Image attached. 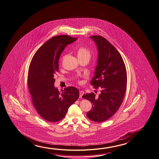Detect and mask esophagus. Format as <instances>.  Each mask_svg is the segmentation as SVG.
<instances>
[{"label": "esophagus", "instance_id": "34e87169", "mask_svg": "<svg viewBox=\"0 0 159 159\" xmlns=\"http://www.w3.org/2000/svg\"><path fill=\"white\" fill-rule=\"evenodd\" d=\"M84 94V91H83L82 90H81V91H80V98H82V96H83V95Z\"/></svg>", "mask_w": 159, "mask_h": 159}]
</instances>
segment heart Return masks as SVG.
I'll use <instances>...</instances> for the list:
<instances>
[{
    "label": "heart",
    "instance_id": "b5f03b06",
    "mask_svg": "<svg viewBox=\"0 0 159 159\" xmlns=\"http://www.w3.org/2000/svg\"><path fill=\"white\" fill-rule=\"evenodd\" d=\"M77 56L78 60H85L88 62L90 59L91 54L90 50H89L85 47L82 46L77 50Z\"/></svg>",
    "mask_w": 159,
    "mask_h": 159
}]
</instances>
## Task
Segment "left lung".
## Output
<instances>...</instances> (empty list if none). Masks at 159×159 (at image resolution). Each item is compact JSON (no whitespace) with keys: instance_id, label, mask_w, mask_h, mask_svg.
<instances>
[{"instance_id":"1","label":"left lung","mask_w":159,"mask_h":159,"mask_svg":"<svg viewBox=\"0 0 159 159\" xmlns=\"http://www.w3.org/2000/svg\"><path fill=\"white\" fill-rule=\"evenodd\" d=\"M98 51L97 66L91 84L101 90L98 97L94 93L84 94L82 98L93 104L87 113L90 120L102 122L118 110L127 89L126 68L121 55L116 48L101 36H90Z\"/></svg>"}]
</instances>
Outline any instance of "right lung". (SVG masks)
I'll use <instances>...</instances> for the list:
<instances>
[{
    "label": "right lung",
    "mask_w": 159,
    "mask_h": 159,
    "mask_svg": "<svg viewBox=\"0 0 159 159\" xmlns=\"http://www.w3.org/2000/svg\"><path fill=\"white\" fill-rule=\"evenodd\" d=\"M77 39L67 35L52 37L38 49L31 61L29 91L36 110L46 121L56 122L64 118L70 106L79 98V90L75 87H68L61 93L54 87V78L59 71L61 53Z\"/></svg>",
    "instance_id": "1"
}]
</instances>
